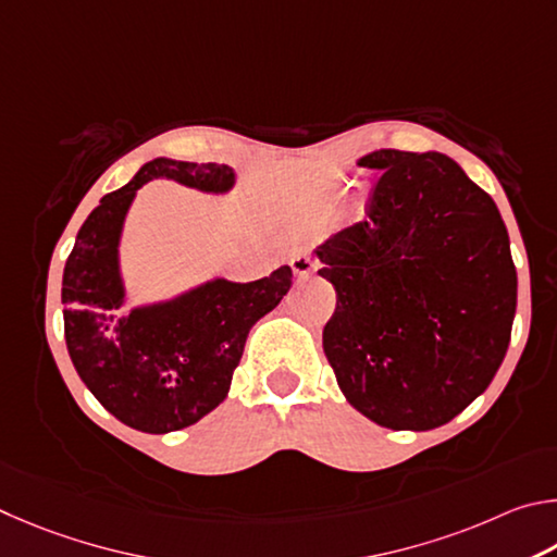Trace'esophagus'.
I'll list each match as a JSON object with an SVG mask.
<instances>
[{
	"mask_svg": "<svg viewBox=\"0 0 557 557\" xmlns=\"http://www.w3.org/2000/svg\"><path fill=\"white\" fill-rule=\"evenodd\" d=\"M290 269H294L296 278H308L310 273L318 269V263L308 257V253H298V257L290 259Z\"/></svg>",
	"mask_w": 557,
	"mask_h": 557,
	"instance_id": "obj_1",
	"label": "esophagus"
}]
</instances>
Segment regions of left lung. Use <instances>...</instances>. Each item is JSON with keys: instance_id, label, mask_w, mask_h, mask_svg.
<instances>
[{"instance_id": "1", "label": "left lung", "mask_w": 557, "mask_h": 557, "mask_svg": "<svg viewBox=\"0 0 557 557\" xmlns=\"http://www.w3.org/2000/svg\"><path fill=\"white\" fill-rule=\"evenodd\" d=\"M367 220L315 249L337 306L323 349L349 404L433 431L486 392L509 349L516 267L494 200L450 156L379 149Z\"/></svg>"}]
</instances>
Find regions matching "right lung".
Here are the masks:
<instances>
[{
	"label": "right lung",
	"mask_w": 557,
	"mask_h": 557,
	"mask_svg": "<svg viewBox=\"0 0 557 557\" xmlns=\"http://www.w3.org/2000/svg\"><path fill=\"white\" fill-rule=\"evenodd\" d=\"M169 178L202 193H227L224 163L153 159L87 214L63 271L65 345L92 396L116 421L141 433L198 423L227 398L249 330L288 294L281 267L249 284L212 278L163 304L124 308L120 237L144 183Z\"/></svg>",
	"instance_id": "1"
}]
</instances>
